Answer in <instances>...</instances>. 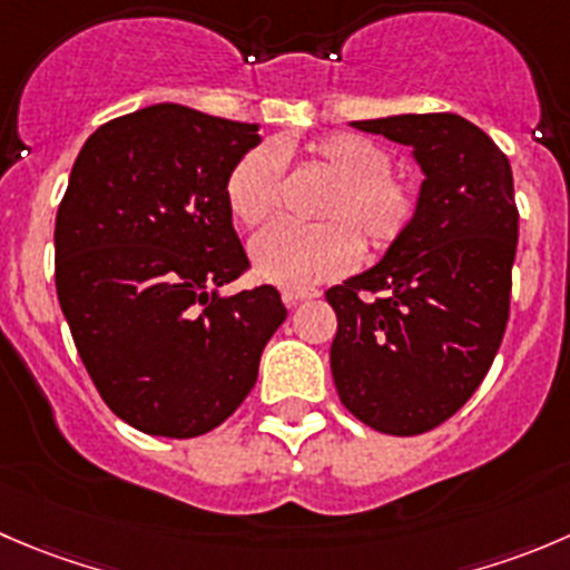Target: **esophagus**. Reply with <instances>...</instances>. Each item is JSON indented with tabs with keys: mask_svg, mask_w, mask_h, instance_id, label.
Here are the masks:
<instances>
[{
	"mask_svg": "<svg viewBox=\"0 0 570 570\" xmlns=\"http://www.w3.org/2000/svg\"><path fill=\"white\" fill-rule=\"evenodd\" d=\"M312 297H320V292L317 289H284L286 306H297V303L312 301Z\"/></svg>",
	"mask_w": 570,
	"mask_h": 570,
	"instance_id": "34e87169",
	"label": "esophagus"
}]
</instances>
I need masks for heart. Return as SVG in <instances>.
Masks as SVG:
<instances>
[{
	"label": "heart",
	"instance_id": "1",
	"mask_svg": "<svg viewBox=\"0 0 570 570\" xmlns=\"http://www.w3.org/2000/svg\"><path fill=\"white\" fill-rule=\"evenodd\" d=\"M281 153H289L281 147ZM306 164L328 186L320 195L317 225H273L253 242V267L264 281L306 289L347 273L356 264L358 239L384 253L406 236L420 208V191L406 175L392 173V156L356 132H334L306 147ZM230 214L245 228L267 223L281 206V161L273 147H253L225 180Z\"/></svg>",
	"mask_w": 570,
	"mask_h": 570
}]
</instances>
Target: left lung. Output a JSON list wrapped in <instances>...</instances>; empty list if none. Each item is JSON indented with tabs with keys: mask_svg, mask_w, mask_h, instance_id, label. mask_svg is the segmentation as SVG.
<instances>
[{
	"mask_svg": "<svg viewBox=\"0 0 570 570\" xmlns=\"http://www.w3.org/2000/svg\"><path fill=\"white\" fill-rule=\"evenodd\" d=\"M414 150L412 228L375 267L325 292L336 312L331 373L353 417L412 438L460 412L510 320L518 206L493 138L456 114L353 121Z\"/></svg>",
	"mask_w": 570,
	"mask_h": 570,
	"instance_id": "left-lung-1",
	"label": "left lung"
}]
</instances>
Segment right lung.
Returning <instances> with one entry per match:
<instances>
[{
	"instance_id": "add662e5",
	"label": "right lung",
	"mask_w": 570,
	"mask_h": 570,
	"mask_svg": "<svg viewBox=\"0 0 570 570\" xmlns=\"http://www.w3.org/2000/svg\"><path fill=\"white\" fill-rule=\"evenodd\" d=\"M258 125L184 105L105 121L71 167L55 219V289L110 412L189 440L239 409L286 320L275 286L219 295L250 262L225 180Z\"/></svg>"
}]
</instances>
